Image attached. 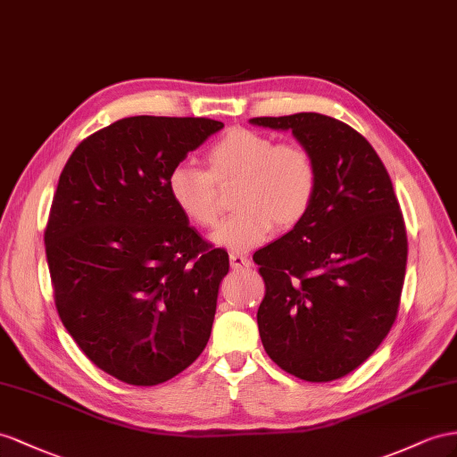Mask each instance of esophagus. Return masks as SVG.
I'll use <instances>...</instances> for the list:
<instances>
[{"label": "esophagus", "mask_w": 457, "mask_h": 457, "mask_svg": "<svg viewBox=\"0 0 457 457\" xmlns=\"http://www.w3.org/2000/svg\"><path fill=\"white\" fill-rule=\"evenodd\" d=\"M229 262H231V268H236V270H239V268H249L251 266L249 256L239 254V253H231L229 254Z\"/></svg>", "instance_id": "obj_1"}]
</instances>
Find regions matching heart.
Returning a JSON list of instances; mask_svg holds the SVG:
<instances>
[{
	"instance_id": "obj_1",
	"label": "heart",
	"mask_w": 457,
	"mask_h": 457,
	"mask_svg": "<svg viewBox=\"0 0 457 457\" xmlns=\"http://www.w3.org/2000/svg\"><path fill=\"white\" fill-rule=\"evenodd\" d=\"M206 171L178 163L168 173V195L175 208L198 228H212L221 212L220 189L239 181V212L221 221L214 243L231 251H251L272 236L274 228L289 229L305 218L317 195V163L299 143H278L233 129L206 150Z\"/></svg>"
}]
</instances>
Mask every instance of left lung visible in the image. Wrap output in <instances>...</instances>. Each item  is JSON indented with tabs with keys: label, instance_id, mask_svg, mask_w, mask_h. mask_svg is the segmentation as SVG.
Wrapping results in <instances>:
<instances>
[{
	"label": "left lung",
	"instance_id": "1",
	"mask_svg": "<svg viewBox=\"0 0 457 457\" xmlns=\"http://www.w3.org/2000/svg\"><path fill=\"white\" fill-rule=\"evenodd\" d=\"M251 123L294 133L319 173L305 218L253 256L266 286L262 345L301 380L342 378L377 351L400 307L407 233L392 179L369 140L334 117Z\"/></svg>",
	"mask_w": 457,
	"mask_h": 457
}]
</instances>
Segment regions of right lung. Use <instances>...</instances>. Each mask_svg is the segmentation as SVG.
<instances>
[{
  "label": "right lung",
  "mask_w": 457,
  "mask_h": 457,
  "mask_svg": "<svg viewBox=\"0 0 457 457\" xmlns=\"http://www.w3.org/2000/svg\"><path fill=\"white\" fill-rule=\"evenodd\" d=\"M224 127L135 115L67 160L44 231L57 312L98 369L156 386L203 353L229 270L168 195V173Z\"/></svg>",
  "instance_id": "1"
}]
</instances>
